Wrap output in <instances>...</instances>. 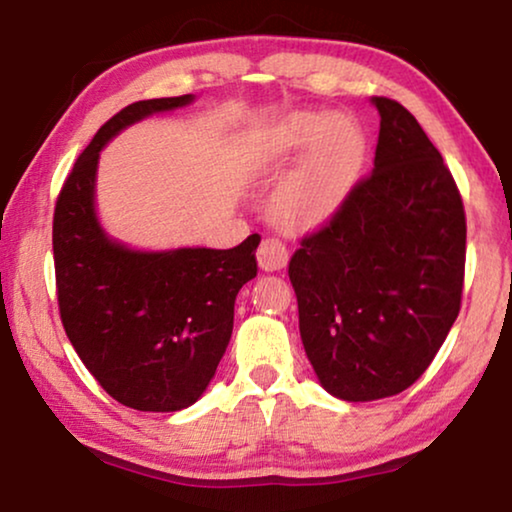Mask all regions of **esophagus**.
Returning a JSON list of instances; mask_svg holds the SVG:
<instances>
[{
  "instance_id": "1",
  "label": "esophagus",
  "mask_w": 512,
  "mask_h": 512,
  "mask_svg": "<svg viewBox=\"0 0 512 512\" xmlns=\"http://www.w3.org/2000/svg\"><path fill=\"white\" fill-rule=\"evenodd\" d=\"M257 262H260L262 271L283 269L288 264V248L274 236L262 238L260 248H257Z\"/></svg>"
}]
</instances>
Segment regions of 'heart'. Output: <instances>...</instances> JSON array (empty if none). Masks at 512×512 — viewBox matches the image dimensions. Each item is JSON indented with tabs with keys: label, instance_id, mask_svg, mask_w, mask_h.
I'll list each match as a JSON object with an SVG mask.
<instances>
[{
	"label": "heart",
	"instance_id": "1",
	"mask_svg": "<svg viewBox=\"0 0 512 512\" xmlns=\"http://www.w3.org/2000/svg\"><path fill=\"white\" fill-rule=\"evenodd\" d=\"M309 145H313L311 156L278 199L283 220L295 227L318 224L335 213L363 154L360 131L349 119L299 112L269 138L267 161L295 154Z\"/></svg>",
	"mask_w": 512,
	"mask_h": 512
}]
</instances>
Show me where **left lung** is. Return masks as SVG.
Segmentation results:
<instances>
[{
  "mask_svg": "<svg viewBox=\"0 0 512 512\" xmlns=\"http://www.w3.org/2000/svg\"><path fill=\"white\" fill-rule=\"evenodd\" d=\"M372 173L290 257L299 335L320 384L365 403L410 388L461 309L466 213L424 128L391 98Z\"/></svg>",
  "mask_w": 512,
  "mask_h": 512,
  "instance_id": "left-lung-1",
  "label": "left lung"
}]
</instances>
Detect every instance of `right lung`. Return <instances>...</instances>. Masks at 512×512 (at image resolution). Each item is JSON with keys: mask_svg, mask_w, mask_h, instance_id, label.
<instances>
[{"mask_svg": "<svg viewBox=\"0 0 512 512\" xmlns=\"http://www.w3.org/2000/svg\"><path fill=\"white\" fill-rule=\"evenodd\" d=\"M192 100H140L114 114L79 154L53 213L67 337L98 384L140 412H177L201 398L227 351L238 290L257 276L260 234L229 250L140 252L112 241L95 217L100 149L135 121Z\"/></svg>", "mask_w": 512, "mask_h": 512, "instance_id": "add662e5", "label": "right lung"}]
</instances>
